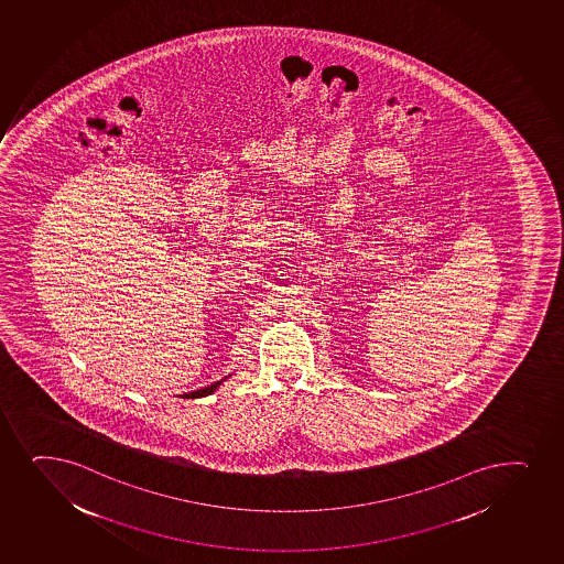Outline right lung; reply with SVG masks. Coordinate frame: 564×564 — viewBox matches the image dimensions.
Returning a JSON list of instances; mask_svg holds the SVG:
<instances>
[{"instance_id": "right-lung-1", "label": "right lung", "mask_w": 564, "mask_h": 564, "mask_svg": "<svg viewBox=\"0 0 564 564\" xmlns=\"http://www.w3.org/2000/svg\"><path fill=\"white\" fill-rule=\"evenodd\" d=\"M228 377H230V375H228ZM223 380H227V377H225V379ZM223 380H217V382H214V384H209V387L203 388V390H196V392L184 393V398H206V395H209V393L216 392L217 387L221 384Z\"/></svg>"}]
</instances>
